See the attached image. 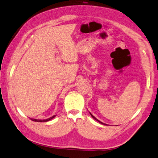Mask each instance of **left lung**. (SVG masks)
<instances>
[{
    "mask_svg": "<svg viewBox=\"0 0 158 158\" xmlns=\"http://www.w3.org/2000/svg\"><path fill=\"white\" fill-rule=\"evenodd\" d=\"M90 114H91V117H93V118H94V119L95 120H96V121H98V122H99V123H101V124H104V125H106V124L102 123V122H101V121H99V120H98V119H96V117H95L94 116V115H93V114H92L91 113H90Z\"/></svg>",
    "mask_w": 158,
    "mask_h": 158,
    "instance_id": "1",
    "label": "left lung"
}]
</instances>
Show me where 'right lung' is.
<instances>
[{"label": "right lung", "instance_id": "obj_1", "mask_svg": "<svg viewBox=\"0 0 158 158\" xmlns=\"http://www.w3.org/2000/svg\"><path fill=\"white\" fill-rule=\"evenodd\" d=\"M56 117V115H53V116L50 117V118L48 119H32V118H30L31 119V120H32V121L34 122H48V121H50V120L53 119L54 117Z\"/></svg>", "mask_w": 158, "mask_h": 158}]
</instances>
